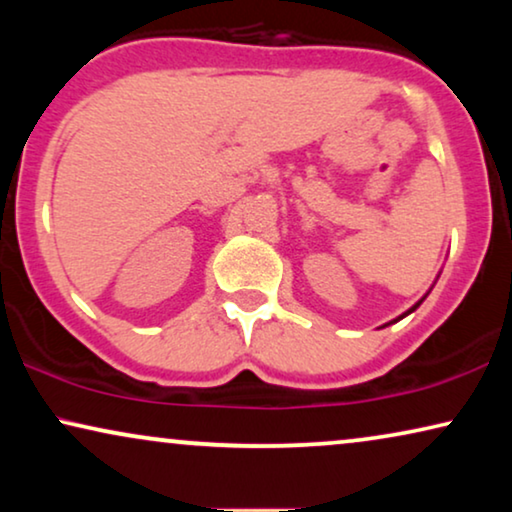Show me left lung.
I'll return each mask as SVG.
<instances>
[{"instance_id": "obj_1", "label": "left lung", "mask_w": 512, "mask_h": 512, "mask_svg": "<svg viewBox=\"0 0 512 512\" xmlns=\"http://www.w3.org/2000/svg\"><path fill=\"white\" fill-rule=\"evenodd\" d=\"M419 305H422V300H419V303H417V305H415V307H412V310H408V312H405V314H410V312H415V310H417V307H419ZM405 314H403V317H405ZM403 317H398V319H403Z\"/></svg>"}]
</instances>
